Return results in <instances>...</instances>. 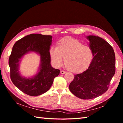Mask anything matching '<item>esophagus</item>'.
<instances>
[{
	"label": "esophagus",
	"mask_w": 123,
	"mask_h": 123,
	"mask_svg": "<svg viewBox=\"0 0 123 123\" xmlns=\"http://www.w3.org/2000/svg\"><path fill=\"white\" fill-rule=\"evenodd\" d=\"M66 72L65 71H64V70H61V73L62 74H65Z\"/></svg>",
	"instance_id": "obj_1"
}]
</instances>
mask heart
<instances>
[{"instance_id":"b5f03b06","label":"heart","mask_w":123,"mask_h":123,"mask_svg":"<svg viewBox=\"0 0 123 123\" xmlns=\"http://www.w3.org/2000/svg\"><path fill=\"white\" fill-rule=\"evenodd\" d=\"M52 61L57 67L65 64L70 71L79 72L87 68L93 59L92 49L79 41L70 39L62 40L59 46L53 45L50 50Z\"/></svg>"}]
</instances>
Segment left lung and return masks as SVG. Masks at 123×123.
<instances>
[{
    "label": "left lung",
    "instance_id": "8db88e82",
    "mask_svg": "<svg viewBox=\"0 0 123 123\" xmlns=\"http://www.w3.org/2000/svg\"><path fill=\"white\" fill-rule=\"evenodd\" d=\"M87 38L94 57L86 70L74 75L69 86L71 93L83 99L97 98L106 92L115 72L113 48L98 36L89 35Z\"/></svg>",
    "mask_w": 123,
    "mask_h": 123
}]
</instances>
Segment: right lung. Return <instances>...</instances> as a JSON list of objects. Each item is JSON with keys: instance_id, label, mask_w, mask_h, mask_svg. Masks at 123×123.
Listing matches in <instances>:
<instances>
[{"instance_id": "add662e5", "label": "right lung", "mask_w": 123, "mask_h": 123, "mask_svg": "<svg viewBox=\"0 0 123 123\" xmlns=\"http://www.w3.org/2000/svg\"><path fill=\"white\" fill-rule=\"evenodd\" d=\"M52 36L40 34H31L15 43L9 57L11 80L20 91L29 95L35 96L49 90L55 77L60 71L51 65L50 54ZM34 51L41 56V64L38 73L31 78L20 75L19 66L21 58L26 54Z\"/></svg>"}]
</instances>
